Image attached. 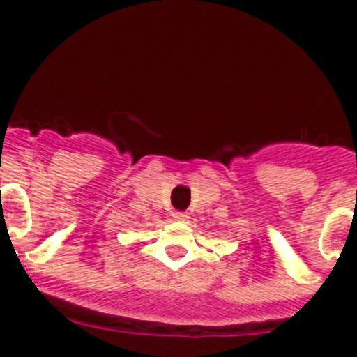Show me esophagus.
<instances>
[{
    "label": "esophagus",
    "mask_w": 357,
    "mask_h": 357,
    "mask_svg": "<svg viewBox=\"0 0 357 357\" xmlns=\"http://www.w3.org/2000/svg\"><path fill=\"white\" fill-rule=\"evenodd\" d=\"M174 219L176 221L185 222V221H188L190 215H188V212H174Z\"/></svg>",
    "instance_id": "esophagus-1"
}]
</instances>
